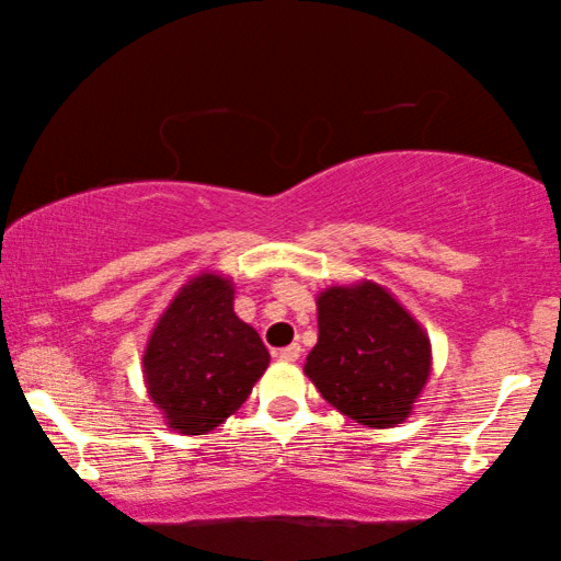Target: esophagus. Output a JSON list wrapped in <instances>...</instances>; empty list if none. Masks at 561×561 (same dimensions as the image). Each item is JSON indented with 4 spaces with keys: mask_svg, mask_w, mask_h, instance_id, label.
Here are the masks:
<instances>
[{
    "mask_svg": "<svg viewBox=\"0 0 561 561\" xmlns=\"http://www.w3.org/2000/svg\"><path fill=\"white\" fill-rule=\"evenodd\" d=\"M275 357L283 359V363H296V359L301 357V347H298V344H288V347L275 352Z\"/></svg>",
    "mask_w": 561,
    "mask_h": 561,
    "instance_id": "obj_1",
    "label": "esophagus"
}]
</instances>
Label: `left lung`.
I'll return each mask as SVG.
<instances>
[{
  "label": "left lung",
  "instance_id": "left-lung-1",
  "mask_svg": "<svg viewBox=\"0 0 561 561\" xmlns=\"http://www.w3.org/2000/svg\"><path fill=\"white\" fill-rule=\"evenodd\" d=\"M319 342L304 373L327 403L363 426L409 419L432 370L419 321L378 283L332 286L319 296Z\"/></svg>",
  "mask_w": 561,
  "mask_h": 561
}]
</instances>
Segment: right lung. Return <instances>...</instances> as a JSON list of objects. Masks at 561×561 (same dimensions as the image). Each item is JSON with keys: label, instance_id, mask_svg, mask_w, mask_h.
Masks as SVG:
<instances>
[{"label": "right lung", "instance_id": "1", "mask_svg": "<svg viewBox=\"0 0 561 561\" xmlns=\"http://www.w3.org/2000/svg\"><path fill=\"white\" fill-rule=\"evenodd\" d=\"M234 288L204 273L179 290L152 329L142 373L152 403L181 434H206L248 401L271 355L232 309Z\"/></svg>", "mask_w": 561, "mask_h": 561}]
</instances>
